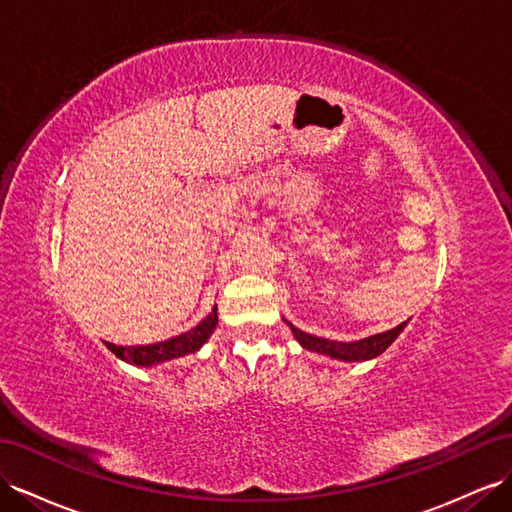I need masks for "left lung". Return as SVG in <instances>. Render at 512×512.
Masks as SVG:
<instances>
[{
	"label": "left lung",
	"mask_w": 512,
	"mask_h": 512,
	"mask_svg": "<svg viewBox=\"0 0 512 512\" xmlns=\"http://www.w3.org/2000/svg\"><path fill=\"white\" fill-rule=\"evenodd\" d=\"M288 327L293 329V336L299 340L303 349L314 351V353H323L334 359H344V362H364V359H372L381 355L390 344L398 338L400 331H403L405 323H400L398 327L383 331V334L370 336L364 340H355V342H338V340H327V338H316L306 334V331L297 329L293 323H288Z\"/></svg>",
	"instance_id": "left-lung-1"
}]
</instances>
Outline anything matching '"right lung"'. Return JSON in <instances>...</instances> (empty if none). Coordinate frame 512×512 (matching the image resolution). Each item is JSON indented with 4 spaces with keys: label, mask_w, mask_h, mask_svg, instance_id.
Instances as JSON below:
<instances>
[{
    "label": "right lung",
    "mask_w": 512,
    "mask_h": 512,
    "mask_svg": "<svg viewBox=\"0 0 512 512\" xmlns=\"http://www.w3.org/2000/svg\"><path fill=\"white\" fill-rule=\"evenodd\" d=\"M215 325H217V308H213L211 314L206 316V319H202L200 325L170 340H163L157 344H144V347H116L112 342H105V347L116 357L124 359V362L135 364V366H150V364L165 362V359L196 353L202 344L209 340Z\"/></svg>",
    "instance_id": "add662e5"
}]
</instances>
